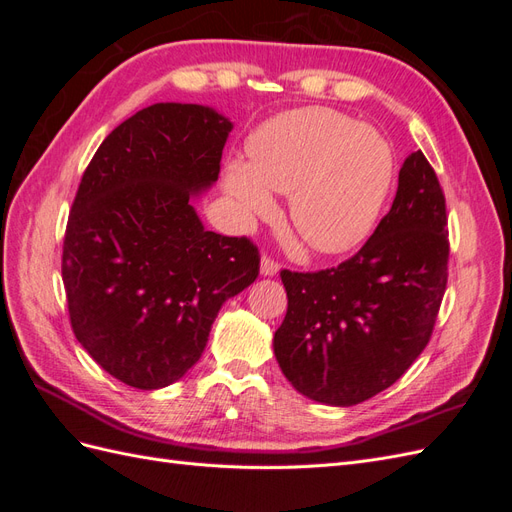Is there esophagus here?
Masks as SVG:
<instances>
[{
    "mask_svg": "<svg viewBox=\"0 0 512 512\" xmlns=\"http://www.w3.org/2000/svg\"><path fill=\"white\" fill-rule=\"evenodd\" d=\"M277 271H280V265H277V262L271 256L260 258V273L262 275H275Z\"/></svg>",
    "mask_w": 512,
    "mask_h": 512,
    "instance_id": "esophagus-1",
    "label": "esophagus"
}]
</instances>
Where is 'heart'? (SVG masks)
<instances>
[{"label":"heart","instance_id":"b5f03b06","mask_svg":"<svg viewBox=\"0 0 512 512\" xmlns=\"http://www.w3.org/2000/svg\"><path fill=\"white\" fill-rule=\"evenodd\" d=\"M250 164L230 162L226 192L247 218H267L290 194V222L320 254H344L374 228L393 181L384 138L333 108L273 117L252 136Z\"/></svg>","mask_w":512,"mask_h":512}]
</instances>
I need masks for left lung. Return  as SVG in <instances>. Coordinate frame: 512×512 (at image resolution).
<instances>
[{"mask_svg": "<svg viewBox=\"0 0 512 512\" xmlns=\"http://www.w3.org/2000/svg\"><path fill=\"white\" fill-rule=\"evenodd\" d=\"M446 265V200L423 151H414L391 211L359 252L333 269L280 273L288 312L273 350L288 382L329 406L389 389L429 342Z\"/></svg>", "mask_w": 512, "mask_h": 512, "instance_id": "obj_1", "label": "left lung"}]
</instances>
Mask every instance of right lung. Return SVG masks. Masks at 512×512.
I'll return each instance as SVG.
<instances>
[{"label": "right lung", "mask_w": 512, "mask_h": 512, "mask_svg": "<svg viewBox=\"0 0 512 512\" xmlns=\"http://www.w3.org/2000/svg\"><path fill=\"white\" fill-rule=\"evenodd\" d=\"M230 130L209 106L153 104L119 123L83 173L61 256L72 331L134 389L188 374L224 301L258 277V247L207 230L192 207L218 181Z\"/></svg>", "instance_id": "1"}]
</instances>
